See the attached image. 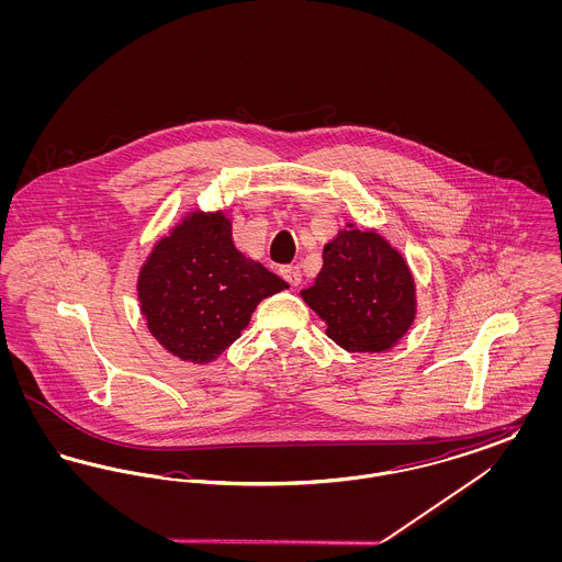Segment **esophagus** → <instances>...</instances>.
<instances>
[{"label": "esophagus", "mask_w": 562, "mask_h": 562, "mask_svg": "<svg viewBox=\"0 0 562 562\" xmlns=\"http://www.w3.org/2000/svg\"><path fill=\"white\" fill-rule=\"evenodd\" d=\"M282 278H284L291 286H299V284H301V269L296 268V266L284 268L282 269Z\"/></svg>", "instance_id": "1"}]
</instances>
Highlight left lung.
Instances as JSON below:
<instances>
[{"label": "left lung", "instance_id": "1", "mask_svg": "<svg viewBox=\"0 0 562 562\" xmlns=\"http://www.w3.org/2000/svg\"><path fill=\"white\" fill-rule=\"evenodd\" d=\"M321 273L303 301L326 324V335L348 351L394 348L417 314L415 280L401 252L374 229L348 223L324 246Z\"/></svg>", "mask_w": 562, "mask_h": 562}]
</instances>
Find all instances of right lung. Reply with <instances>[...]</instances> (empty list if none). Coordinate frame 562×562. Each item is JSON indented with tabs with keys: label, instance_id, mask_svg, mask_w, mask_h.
I'll return each mask as SVG.
<instances>
[{
	"label": "right lung",
	"instance_id": "add662e5",
	"mask_svg": "<svg viewBox=\"0 0 562 562\" xmlns=\"http://www.w3.org/2000/svg\"><path fill=\"white\" fill-rule=\"evenodd\" d=\"M289 284L244 257L232 221L216 211L186 214L138 271L136 293L149 333L172 356L209 364L248 326L257 305Z\"/></svg>",
	"mask_w": 562,
	"mask_h": 562
}]
</instances>
